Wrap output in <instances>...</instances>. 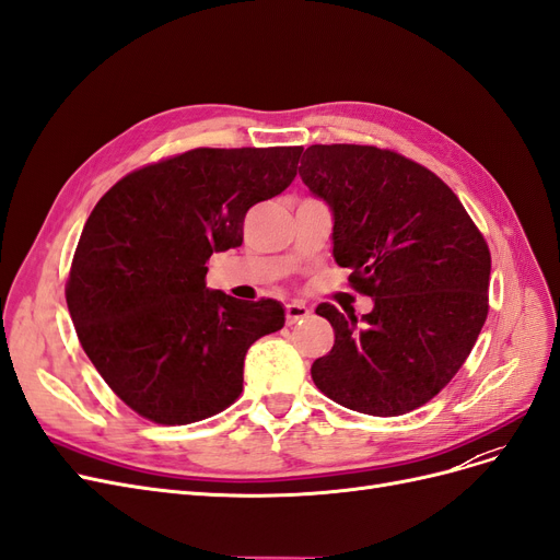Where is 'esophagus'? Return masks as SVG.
Listing matches in <instances>:
<instances>
[{
	"label": "esophagus",
	"mask_w": 560,
	"mask_h": 560,
	"mask_svg": "<svg viewBox=\"0 0 560 560\" xmlns=\"http://www.w3.org/2000/svg\"><path fill=\"white\" fill-rule=\"evenodd\" d=\"M308 316H312V308H308V306H304V304H300V302L285 304V323H288V325L302 323V320H306Z\"/></svg>",
	"instance_id": "1"
}]
</instances>
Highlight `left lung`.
<instances>
[{
  "mask_svg": "<svg viewBox=\"0 0 560 560\" xmlns=\"http://www.w3.org/2000/svg\"><path fill=\"white\" fill-rule=\"evenodd\" d=\"M300 177L332 212L335 260L374 300L360 323L318 304L335 346L312 364L316 387L376 418L420 408L462 369L487 320L482 233L441 177L397 152L312 144Z\"/></svg>",
  "mask_w": 560,
  "mask_h": 560,
  "instance_id": "1",
  "label": "left lung"
}]
</instances>
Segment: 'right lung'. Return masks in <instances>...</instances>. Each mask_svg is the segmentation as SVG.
<instances>
[{
  "label": "right lung",
  "instance_id": "add662e5",
  "mask_svg": "<svg viewBox=\"0 0 560 560\" xmlns=\"http://www.w3.org/2000/svg\"><path fill=\"white\" fill-rule=\"evenodd\" d=\"M302 148H198L121 177L92 210L67 304L101 378L138 416L191 424L242 392L248 346L283 327L277 300L205 285L212 254L242 244L248 207L298 175Z\"/></svg>",
  "mask_w": 560,
  "mask_h": 560
}]
</instances>
